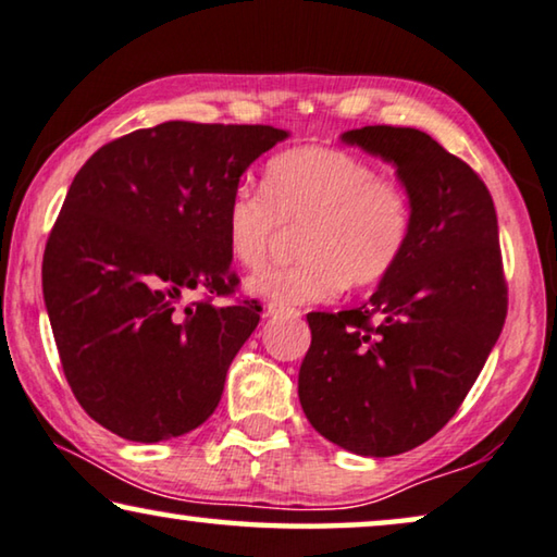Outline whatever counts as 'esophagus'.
<instances>
[{
  "instance_id": "34e87169",
  "label": "esophagus",
  "mask_w": 557,
  "mask_h": 557,
  "mask_svg": "<svg viewBox=\"0 0 557 557\" xmlns=\"http://www.w3.org/2000/svg\"><path fill=\"white\" fill-rule=\"evenodd\" d=\"M265 317H298V311L288 309V306L269 304V306H265Z\"/></svg>"
}]
</instances>
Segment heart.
Returning a JSON list of instances; mask_svg holds the SVG:
<instances>
[{
    "label": "heart",
    "mask_w": 557,
    "mask_h": 557,
    "mask_svg": "<svg viewBox=\"0 0 557 557\" xmlns=\"http://www.w3.org/2000/svg\"><path fill=\"white\" fill-rule=\"evenodd\" d=\"M294 225L301 259L253 273L248 294L301 306L329 301L346 284H379L412 244L414 200L405 181L357 152L301 145L273 156L261 193L238 188L223 213L225 244L244 269L263 265L278 228Z\"/></svg>",
    "instance_id": "b5f03b06"
}]
</instances>
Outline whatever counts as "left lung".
Wrapping results in <instances>:
<instances>
[{
    "label": "left lung",
    "instance_id": "obj_1",
    "mask_svg": "<svg viewBox=\"0 0 557 557\" xmlns=\"http://www.w3.org/2000/svg\"><path fill=\"white\" fill-rule=\"evenodd\" d=\"M342 138L397 165L412 193L405 259L359 309L311 311L298 399L313 430L364 457L434 437L462 405L507 317L487 185L414 127L367 125Z\"/></svg>",
    "mask_w": 557,
    "mask_h": 557
}]
</instances>
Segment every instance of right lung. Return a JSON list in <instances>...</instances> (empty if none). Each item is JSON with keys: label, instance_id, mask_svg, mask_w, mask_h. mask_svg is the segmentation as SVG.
Segmentation results:
<instances>
[{"label": "right lung", "instance_id": "obj_1", "mask_svg": "<svg viewBox=\"0 0 557 557\" xmlns=\"http://www.w3.org/2000/svg\"><path fill=\"white\" fill-rule=\"evenodd\" d=\"M271 125L143 127L95 152L72 181L42 259L62 372L79 407L131 442L196 430L219 407L225 372L253 329L236 294L223 213ZM188 290L203 299L183 305Z\"/></svg>", "mask_w": 557, "mask_h": 557}]
</instances>
